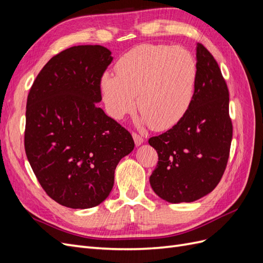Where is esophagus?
Listing matches in <instances>:
<instances>
[{
  "label": "esophagus",
  "instance_id": "1",
  "mask_svg": "<svg viewBox=\"0 0 263 263\" xmlns=\"http://www.w3.org/2000/svg\"><path fill=\"white\" fill-rule=\"evenodd\" d=\"M133 138L135 141V145L136 146H140L141 144H144V138L139 136V135H137L136 133H133Z\"/></svg>",
  "mask_w": 263,
  "mask_h": 263
}]
</instances>
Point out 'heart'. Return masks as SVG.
<instances>
[{"label": "heart", "instance_id": "b5f03b06", "mask_svg": "<svg viewBox=\"0 0 263 263\" xmlns=\"http://www.w3.org/2000/svg\"><path fill=\"white\" fill-rule=\"evenodd\" d=\"M115 76L101 78V92L110 117L122 119L135 108L156 130L171 128L184 117L193 100L197 68L182 47L142 44L115 63Z\"/></svg>", "mask_w": 263, "mask_h": 263}]
</instances>
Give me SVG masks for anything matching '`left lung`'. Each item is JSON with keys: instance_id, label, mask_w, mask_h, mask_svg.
<instances>
[{"instance_id": "8db88e82", "label": "left lung", "mask_w": 263, "mask_h": 263, "mask_svg": "<svg viewBox=\"0 0 263 263\" xmlns=\"http://www.w3.org/2000/svg\"><path fill=\"white\" fill-rule=\"evenodd\" d=\"M196 68L187 113L171 129L148 141L159 158L150 185L173 204L194 202L216 187L232 144L227 85L216 60L202 44H196Z\"/></svg>"}]
</instances>
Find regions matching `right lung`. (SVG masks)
<instances>
[{"label":"right lung","instance_id":"1","mask_svg":"<svg viewBox=\"0 0 263 263\" xmlns=\"http://www.w3.org/2000/svg\"><path fill=\"white\" fill-rule=\"evenodd\" d=\"M110 54L100 45L63 50L46 63L28 94L26 156L45 192L66 208L104 201L118 162L135 147L132 135L97 105Z\"/></svg>","mask_w":263,"mask_h":263}]
</instances>
